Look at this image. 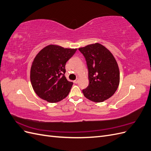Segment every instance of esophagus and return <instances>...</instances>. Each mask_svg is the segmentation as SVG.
I'll use <instances>...</instances> for the list:
<instances>
[{
	"label": "esophagus",
	"instance_id": "1",
	"mask_svg": "<svg viewBox=\"0 0 151 151\" xmlns=\"http://www.w3.org/2000/svg\"><path fill=\"white\" fill-rule=\"evenodd\" d=\"M79 80V77H77V79H76L74 81V83H75L76 84H77V83H78Z\"/></svg>",
	"mask_w": 151,
	"mask_h": 151
}]
</instances>
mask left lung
Masks as SVG:
<instances>
[{
  "label": "left lung",
  "instance_id": "left-lung-1",
  "mask_svg": "<svg viewBox=\"0 0 151 151\" xmlns=\"http://www.w3.org/2000/svg\"><path fill=\"white\" fill-rule=\"evenodd\" d=\"M86 58L89 84L83 90L91 101L101 103L114 94L120 83V70L113 54L96 43L79 48Z\"/></svg>",
  "mask_w": 151,
  "mask_h": 151
}]
</instances>
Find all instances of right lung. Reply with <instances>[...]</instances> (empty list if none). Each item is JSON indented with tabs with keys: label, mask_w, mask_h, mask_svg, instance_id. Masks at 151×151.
I'll return each mask as SVG.
<instances>
[{
	"label": "right lung",
	"mask_w": 151,
	"mask_h": 151,
	"mask_svg": "<svg viewBox=\"0 0 151 151\" xmlns=\"http://www.w3.org/2000/svg\"><path fill=\"white\" fill-rule=\"evenodd\" d=\"M76 50L50 45L36 55L31 67L30 79L40 98L57 103L67 96L73 83L67 80L65 67Z\"/></svg>",
	"instance_id": "obj_1"
}]
</instances>
